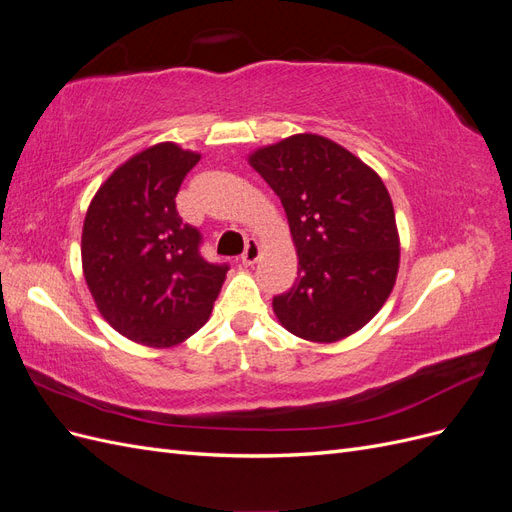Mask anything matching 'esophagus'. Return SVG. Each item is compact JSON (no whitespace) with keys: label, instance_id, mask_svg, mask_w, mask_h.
<instances>
[{"label":"esophagus","instance_id":"34e87169","mask_svg":"<svg viewBox=\"0 0 512 512\" xmlns=\"http://www.w3.org/2000/svg\"><path fill=\"white\" fill-rule=\"evenodd\" d=\"M258 258H260V243L256 239H247L241 262L245 267H252Z\"/></svg>","mask_w":512,"mask_h":512}]
</instances>
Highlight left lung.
<instances>
[{
    "instance_id": "left-lung-1",
    "label": "left lung",
    "mask_w": 512,
    "mask_h": 512,
    "mask_svg": "<svg viewBox=\"0 0 512 512\" xmlns=\"http://www.w3.org/2000/svg\"><path fill=\"white\" fill-rule=\"evenodd\" d=\"M280 196L297 282L273 299L282 327L307 342H339L374 318L395 286L399 232L389 190L331 138L294 134L247 158Z\"/></svg>"
}]
</instances>
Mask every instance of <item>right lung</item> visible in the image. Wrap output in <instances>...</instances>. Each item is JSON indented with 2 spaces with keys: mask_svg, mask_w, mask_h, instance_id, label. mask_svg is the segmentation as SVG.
<instances>
[{
  "mask_svg": "<svg viewBox=\"0 0 512 512\" xmlns=\"http://www.w3.org/2000/svg\"><path fill=\"white\" fill-rule=\"evenodd\" d=\"M200 153L158 143L113 170L91 198L83 275L98 312L123 337L173 348L209 320L226 265L200 256V232L185 224L175 196Z\"/></svg>",
  "mask_w": 512,
  "mask_h": 512,
  "instance_id": "add662e5",
  "label": "right lung"
}]
</instances>
